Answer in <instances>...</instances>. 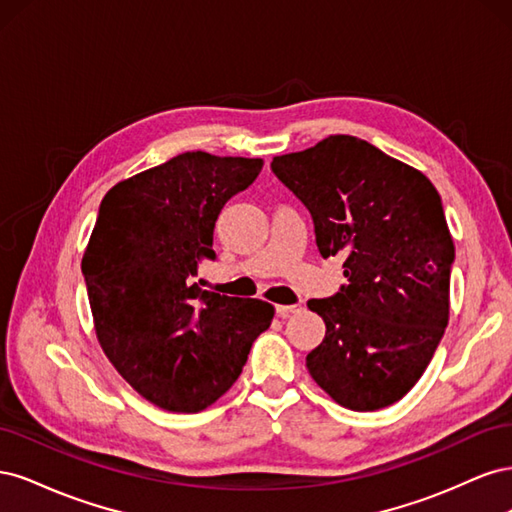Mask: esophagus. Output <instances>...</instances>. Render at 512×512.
<instances>
[{
  "label": "esophagus",
  "instance_id": "obj_1",
  "mask_svg": "<svg viewBox=\"0 0 512 512\" xmlns=\"http://www.w3.org/2000/svg\"><path fill=\"white\" fill-rule=\"evenodd\" d=\"M301 309H303L301 303H294V305H275V312H277V316H280V318H288V316H292V314L301 312Z\"/></svg>",
  "mask_w": 512,
  "mask_h": 512
}]
</instances>
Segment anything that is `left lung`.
<instances>
[{
  "label": "left lung",
  "mask_w": 512,
  "mask_h": 512,
  "mask_svg": "<svg viewBox=\"0 0 512 512\" xmlns=\"http://www.w3.org/2000/svg\"><path fill=\"white\" fill-rule=\"evenodd\" d=\"M271 170L312 215L322 258L348 284L307 307L327 324L307 369L337 404L371 412L423 376L448 324L455 245L431 181L356 136L286 153Z\"/></svg>",
  "instance_id": "8db88e82"
}]
</instances>
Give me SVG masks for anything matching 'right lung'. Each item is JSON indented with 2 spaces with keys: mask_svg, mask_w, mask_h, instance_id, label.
<instances>
[{
  "mask_svg": "<svg viewBox=\"0 0 512 512\" xmlns=\"http://www.w3.org/2000/svg\"><path fill=\"white\" fill-rule=\"evenodd\" d=\"M260 158L188 151L117 183L100 203L83 256L98 342L132 389L170 412L220 399L269 329L273 305L200 288L213 228L250 188Z\"/></svg>",
  "mask_w": 512,
  "mask_h": 512,
  "instance_id": "1",
  "label": "right lung"
}]
</instances>
